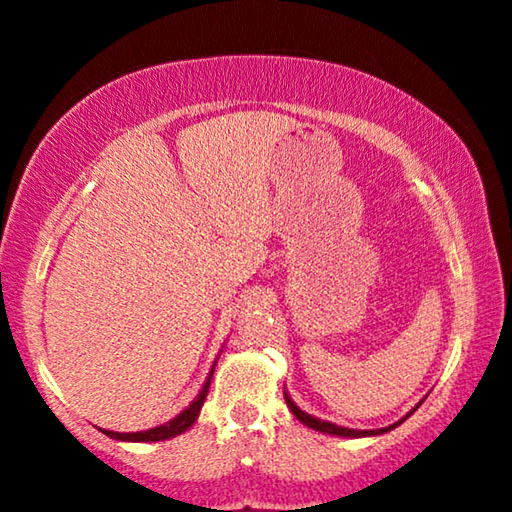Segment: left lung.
Here are the masks:
<instances>
[{
    "label": "left lung",
    "mask_w": 512,
    "mask_h": 512,
    "mask_svg": "<svg viewBox=\"0 0 512 512\" xmlns=\"http://www.w3.org/2000/svg\"><path fill=\"white\" fill-rule=\"evenodd\" d=\"M285 403H288V407L292 410V414H295V417L302 421V424H306L309 428H313V431H320V433H330V435H344V438H360V435H379V433H386V431H391V428H395L400 424H393V426H386V428H377V431H353V428H344V426H337V424H330V421H320V419H316V417H311V414H306V412H302L299 410V407L292 403V400L288 398V393H285ZM419 407V405H417ZM417 407H414V410H417ZM412 410V412H414ZM412 412L407 414V417H412ZM405 417V419H407Z\"/></svg>",
    "instance_id": "left-lung-1"
}]
</instances>
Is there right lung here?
Instances as JSON below:
<instances>
[{
	"label": "right lung",
	"instance_id": "right-lung-1",
	"mask_svg": "<svg viewBox=\"0 0 512 512\" xmlns=\"http://www.w3.org/2000/svg\"><path fill=\"white\" fill-rule=\"evenodd\" d=\"M210 377H213V374H210ZM210 377L206 381V386H203V391L199 393V398H196L185 412L177 414L173 421H168V424L149 428V431H140V433H114V431H105V433L114 440H128V442H159V440H168V438H175V435L185 433L187 428L192 426L196 419H199V412H201L203 403H206V395L210 388Z\"/></svg>",
	"mask_w": 512,
	"mask_h": 512
}]
</instances>
